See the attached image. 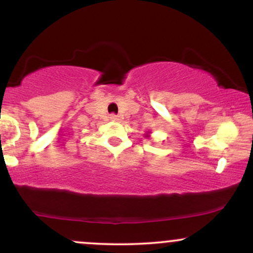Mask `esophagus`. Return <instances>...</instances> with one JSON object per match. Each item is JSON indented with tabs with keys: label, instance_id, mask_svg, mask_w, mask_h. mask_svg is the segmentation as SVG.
<instances>
[{
	"label": "esophagus",
	"instance_id": "esophagus-1",
	"mask_svg": "<svg viewBox=\"0 0 253 253\" xmlns=\"http://www.w3.org/2000/svg\"><path fill=\"white\" fill-rule=\"evenodd\" d=\"M110 120L112 121H118L120 120V118H119V115H115V114H110Z\"/></svg>",
	"mask_w": 253,
	"mask_h": 253
}]
</instances>
